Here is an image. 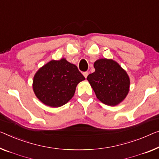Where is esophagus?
<instances>
[{
	"label": "esophagus",
	"instance_id": "esophagus-1",
	"mask_svg": "<svg viewBox=\"0 0 159 159\" xmlns=\"http://www.w3.org/2000/svg\"><path fill=\"white\" fill-rule=\"evenodd\" d=\"M83 74H84V77L86 78V79L87 76H88V75H89V72H88V71H85V72L83 73Z\"/></svg>",
	"mask_w": 159,
	"mask_h": 159
}]
</instances>
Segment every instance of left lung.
Masks as SVG:
<instances>
[{
    "label": "left lung",
    "instance_id": "1",
    "mask_svg": "<svg viewBox=\"0 0 159 159\" xmlns=\"http://www.w3.org/2000/svg\"><path fill=\"white\" fill-rule=\"evenodd\" d=\"M95 72L87 80L99 101L108 106H116L129 91L130 80L126 72L111 59H99L94 63Z\"/></svg>",
    "mask_w": 159,
    "mask_h": 159
}]
</instances>
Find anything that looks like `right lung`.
Segmentation results:
<instances>
[{
  "label": "right lung",
  "instance_id": "obj_1",
  "mask_svg": "<svg viewBox=\"0 0 159 159\" xmlns=\"http://www.w3.org/2000/svg\"><path fill=\"white\" fill-rule=\"evenodd\" d=\"M84 80L77 66L62 58L50 61L40 68L34 75L33 88L45 105L60 107L72 98L78 84Z\"/></svg>",
  "mask_w": 159,
  "mask_h": 159
}]
</instances>
